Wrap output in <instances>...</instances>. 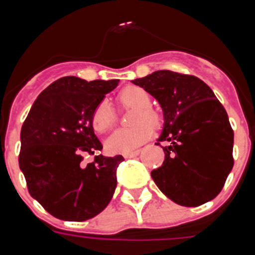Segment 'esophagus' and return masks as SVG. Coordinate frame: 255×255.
Segmentation results:
<instances>
[{
	"mask_svg": "<svg viewBox=\"0 0 255 255\" xmlns=\"http://www.w3.org/2000/svg\"><path fill=\"white\" fill-rule=\"evenodd\" d=\"M139 153H140V150H132V152L129 153H124V158H134Z\"/></svg>",
	"mask_w": 255,
	"mask_h": 255,
	"instance_id": "1",
	"label": "esophagus"
}]
</instances>
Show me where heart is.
Returning <instances> with one entry per match:
<instances>
[{"label":"heart","instance_id":"1","mask_svg":"<svg viewBox=\"0 0 255 255\" xmlns=\"http://www.w3.org/2000/svg\"><path fill=\"white\" fill-rule=\"evenodd\" d=\"M117 102L123 108H135L131 115V128L117 129L106 140L108 153L120 154L129 153L140 147L152 136V125L158 123V115L150 107V96L144 88L136 85L125 87L117 96ZM116 112L107 101H101L92 112L91 123L94 131H108L116 124Z\"/></svg>","mask_w":255,"mask_h":255}]
</instances>
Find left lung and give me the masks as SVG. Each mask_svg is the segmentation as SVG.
<instances>
[{"label":"left lung","mask_w":255,"mask_h":255,"mask_svg":"<svg viewBox=\"0 0 255 255\" xmlns=\"http://www.w3.org/2000/svg\"><path fill=\"white\" fill-rule=\"evenodd\" d=\"M161 105L164 161L150 172L172 202L198 207L220 194L234 166V131L211 88L193 75L159 70L132 80Z\"/></svg>","instance_id":"1"}]
</instances>
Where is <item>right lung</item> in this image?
<instances>
[{"mask_svg": "<svg viewBox=\"0 0 255 255\" xmlns=\"http://www.w3.org/2000/svg\"><path fill=\"white\" fill-rule=\"evenodd\" d=\"M119 82L58 79L38 96L22 124L20 170L29 194L53 217L89 220L112 199L124 157L96 155L84 167L82 153L103 148L94 134L92 112Z\"/></svg>", "mask_w": 255, "mask_h": 255, "instance_id": "right-lung-1", "label": "right lung"}]
</instances>
